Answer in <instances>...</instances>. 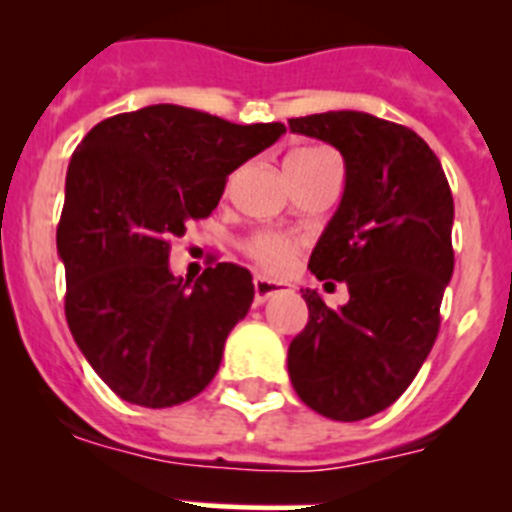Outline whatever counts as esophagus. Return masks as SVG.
I'll use <instances>...</instances> for the list:
<instances>
[{
  "label": "esophagus",
  "mask_w": 512,
  "mask_h": 512,
  "mask_svg": "<svg viewBox=\"0 0 512 512\" xmlns=\"http://www.w3.org/2000/svg\"><path fill=\"white\" fill-rule=\"evenodd\" d=\"M284 284L282 282H274V279H266V277H256L253 279V295H256V305L269 300L271 295H277L282 292Z\"/></svg>",
  "instance_id": "34e87169"
}]
</instances>
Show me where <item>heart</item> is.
Returning <instances> with one entry per match:
<instances>
[{
    "label": "heart",
    "instance_id": "obj_1",
    "mask_svg": "<svg viewBox=\"0 0 512 512\" xmlns=\"http://www.w3.org/2000/svg\"><path fill=\"white\" fill-rule=\"evenodd\" d=\"M328 156L330 153L320 151V148H302V151L289 153L284 166H302ZM297 251H300V241L292 238V235L277 233V230H256L246 241L248 259L256 266H261L264 271H269V274H282L292 264Z\"/></svg>",
    "mask_w": 512,
    "mask_h": 512
}]
</instances>
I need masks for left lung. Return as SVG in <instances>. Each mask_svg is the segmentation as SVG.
<instances>
[{"label": "left lung", "mask_w": 512, "mask_h": 512, "mask_svg": "<svg viewBox=\"0 0 512 512\" xmlns=\"http://www.w3.org/2000/svg\"><path fill=\"white\" fill-rule=\"evenodd\" d=\"M289 130L338 148L346 189L310 256L320 282H346L330 310L305 292V330L289 343L292 387L325 418L364 420L408 390L431 354L454 274V197L415 130L354 110L292 117Z\"/></svg>", "instance_id": "left-lung-1"}]
</instances>
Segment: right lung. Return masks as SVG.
<instances>
[{
  "label": "right lung",
  "mask_w": 512,
  "mask_h": 512,
  "mask_svg": "<svg viewBox=\"0 0 512 512\" xmlns=\"http://www.w3.org/2000/svg\"><path fill=\"white\" fill-rule=\"evenodd\" d=\"M284 130L151 104L107 117L76 146L56 233L66 320L125 402L171 408L217 374L225 338L253 302L251 271L223 261L184 282L169 269L171 238L210 217L228 174Z\"/></svg>",
  "instance_id": "add662e5"
}]
</instances>
